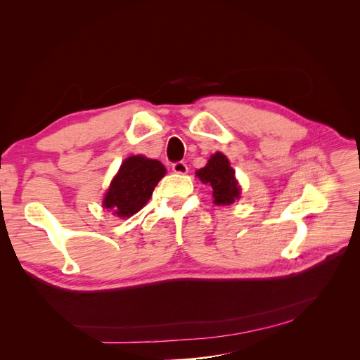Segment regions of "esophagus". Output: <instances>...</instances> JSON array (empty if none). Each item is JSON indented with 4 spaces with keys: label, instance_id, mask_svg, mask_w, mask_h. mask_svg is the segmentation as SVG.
<instances>
[{
    "label": "esophagus",
    "instance_id": "esophagus-1",
    "mask_svg": "<svg viewBox=\"0 0 360 360\" xmlns=\"http://www.w3.org/2000/svg\"><path fill=\"white\" fill-rule=\"evenodd\" d=\"M172 171L176 174H186L188 165L184 162H176V163H172Z\"/></svg>",
    "mask_w": 360,
    "mask_h": 360
}]
</instances>
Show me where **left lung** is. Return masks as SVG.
I'll list each match as a JSON object with an SVG mask.
<instances>
[{"instance_id":"1","label":"left lung","mask_w":360,"mask_h":360,"mask_svg":"<svg viewBox=\"0 0 360 360\" xmlns=\"http://www.w3.org/2000/svg\"><path fill=\"white\" fill-rule=\"evenodd\" d=\"M195 174L205 186L210 188L216 205H230L240 198V186L236 180V171L231 168L230 160L219 151L210 156L207 165Z\"/></svg>"}]
</instances>
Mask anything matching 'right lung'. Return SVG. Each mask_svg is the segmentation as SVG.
<instances>
[{
  "mask_svg": "<svg viewBox=\"0 0 360 360\" xmlns=\"http://www.w3.org/2000/svg\"><path fill=\"white\" fill-rule=\"evenodd\" d=\"M165 172V167L156 159L141 155L124 159L105 195L103 207L118 217L138 213L148 202Z\"/></svg>",
  "mask_w": 360,
  "mask_h": 360,
  "instance_id": "obj_1",
  "label": "right lung"
}]
</instances>
